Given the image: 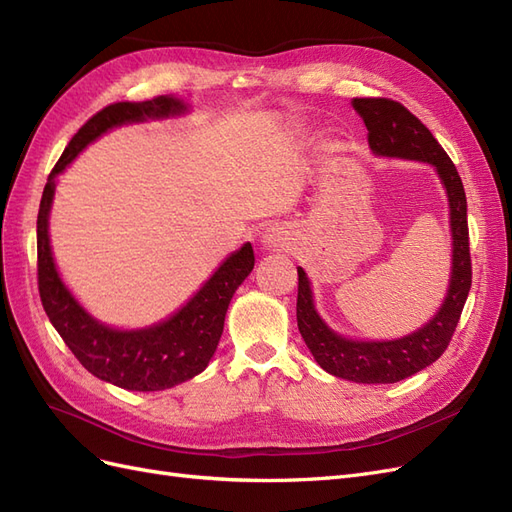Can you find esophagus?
<instances>
[{
    "mask_svg": "<svg viewBox=\"0 0 512 512\" xmlns=\"http://www.w3.org/2000/svg\"><path fill=\"white\" fill-rule=\"evenodd\" d=\"M260 243H262V247H265V250L275 252V250H284V247H288V237H286V232L282 228L271 226V228L262 232Z\"/></svg>",
    "mask_w": 512,
    "mask_h": 512,
    "instance_id": "1",
    "label": "esophagus"
}]
</instances>
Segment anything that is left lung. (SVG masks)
<instances>
[{"label":"left lung","mask_w":512,"mask_h":512,"mask_svg":"<svg viewBox=\"0 0 512 512\" xmlns=\"http://www.w3.org/2000/svg\"><path fill=\"white\" fill-rule=\"evenodd\" d=\"M352 108L367 128V143L378 158L414 160L433 166L448 198L451 226V277L444 301L423 327L395 339H352L333 331L318 314L312 282L303 267L299 271L297 322L303 342L316 363L335 378L359 384H393L438 361L466 305L472 286V262L468 241V203L455 164L406 106L386 98H354Z\"/></svg>","instance_id":"left-lung-1"}]
</instances>
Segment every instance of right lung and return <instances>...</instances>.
Here are the masks:
<instances>
[{
  "instance_id": "right-lung-1",
  "label": "right lung",
  "mask_w": 512,
  "mask_h": 512,
  "mask_svg": "<svg viewBox=\"0 0 512 512\" xmlns=\"http://www.w3.org/2000/svg\"><path fill=\"white\" fill-rule=\"evenodd\" d=\"M190 113L177 96L117 102L102 108L74 134L44 185L38 211V288L46 316L81 365L96 378L126 391H164L192 380L213 359L232 294L254 269L252 243L224 258L209 280L168 318L143 329H117L91 316L57 271L49 218L57 177L106 132L130 123L173 119Z\"/></svg>"
}]
</instances>
